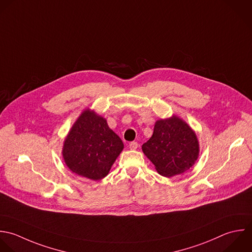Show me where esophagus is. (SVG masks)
<instances>
[{
  "mask_svg": "<svg viewBox=\"0 0 252 252\" xmlns=\"http://www.w3.org/2000/svg\"><path fill=\"white\" fill-rule=\"evenodd\" d=\"M128 146H129V148H130L131 150H135V149L138 147V144H137V142H135V141H131Z\"/></svg>",
  "mask_w": 252,
  "mask_h": 252,
  "instance_id": "esophagus-1",
  "label": "esophagus"
}]
</instances>
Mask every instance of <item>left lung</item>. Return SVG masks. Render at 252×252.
Here are the masks:
<instances>
[{
	"label": "left lung",
	"mask_w": 252,
	"mask_h": 252,
	"mask_svg": "<svg viewBox=\"0 0 252 252\" xmlns=\"http://www.w3.org/2000/svg\"><path fill=\"white\" fill-rule=\"evenodd\" d=\"M147 158L163 177L190 169L197 160L199 145L193 130L178 117L157 121L153 135L142 145Z\"/></svg>",
	"instance_id": "1"
}]
</instances>
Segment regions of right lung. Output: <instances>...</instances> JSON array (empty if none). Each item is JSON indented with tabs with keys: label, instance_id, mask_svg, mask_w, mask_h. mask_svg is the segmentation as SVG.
Segmentation results:
<instances>
[{
	"label": "right lung",
	"instance_id": "add662e5",
	"mask_svg": "<svg viewBox=\"0 0 252 252\" xmlns=\"http://www.w3.org/2000/svg\"><path fill=\"white\" fill-rule=\"evenodd\" d=\"M124 148L105 119L84 111L66 136L63 156L72 173L99 181L105 178Z\"/></svg>",
	"mask_w": 252,
	"mask_h": 252
}]
</instances>
